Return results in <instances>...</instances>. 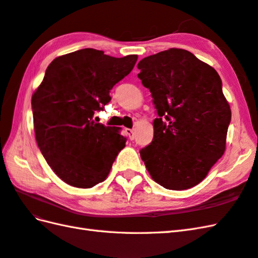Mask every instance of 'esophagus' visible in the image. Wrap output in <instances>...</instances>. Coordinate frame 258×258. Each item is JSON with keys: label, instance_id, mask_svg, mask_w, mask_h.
Listing matches in <instances>:
<instances>
[{"label": "esophagus", "instance_id": "1", "mask_svg": "<svg viewBox=\"0 0 258 258\" xmlns=\"http://www.w3.org/2000/svg\"><path fill=\"white\" fill-rule=\"evenodd\" d=\"M125 134L129 136V139L130 140H134L135 139V134H134V129H129V128H125L124 129Z\"/></svg>", "mask_w": 258, "mask_h": 258}]
</instances>
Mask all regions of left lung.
<instances>
[{
	"instance_id": "1",
	"label": "left lung",
	"mask_w": 258,
	"mask_h": 258,
	"mask_svg": "<svg viewBox=\"0 0 258 258\" xmlns=\"http://www.w3.org/2000/svg\"><path fill=\"white\" fill-rule=\"evenodd\" d=\"M138 74L153 97V140L140 151L151 177L185 190L205 179L225 151L231 109L218 72L184 49L143 58Z\"/></svg>"
}]
</instances>
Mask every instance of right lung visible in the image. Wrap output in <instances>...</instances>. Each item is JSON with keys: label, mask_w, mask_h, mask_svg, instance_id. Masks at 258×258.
Instances as JSON below:
<instances>
[{"label": "right lung", "mask_w": 258, "mask_h": 258, "mask_svg": "<svg viewBox=\"0 0 258 258\" xmlns=\"http://www.w3.org/2000/svg\"><path fill=\"white\" fill-rule=\"evenodd\" d=\"M137 54L115 58L86 48L55 58L31 97L37 144L64 183L91 188L107 178L125 146L120 129L93 120L109 92L133 70Z\"/></svg>", "instance_id": "right-lung-1"}]
</instances>
